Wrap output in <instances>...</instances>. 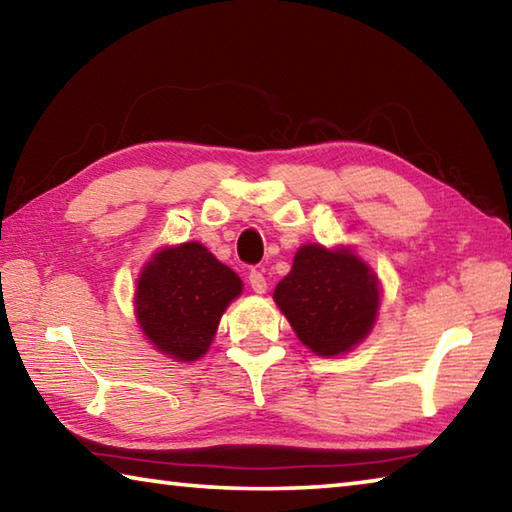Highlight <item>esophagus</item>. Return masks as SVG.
<instances>
[{
    "label": "esophagus",
    "mask_w": 512,
    "mask_h": 512,
    "mask_svg": "<svg viewBox=\"0 0 512 512\" xmlns=\"http://www.w3.org/2000/svg\"><path fill=\"white\" fill-rule=\"evenodd\" d=\"M248 282H250V287H253L255 293H266V277L259 271H250Z\"/></svg>",
    "instance_id": "1"
}]
</instances>
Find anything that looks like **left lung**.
<instances>
[{
  "mask_svg": "<svg viewBox=\"0 0 512 512\" xmlns=\"http://www.w3.org/2000/svg\"><path fill=\"white\" fill-rule=\"evenodd\" d=\"M273 298L311 352L339 357L375 325L379 280L352 250L307 244L298 248Z\"/></svg>",
  "mask_w": 512,
  "mask_h": 512,
  "instance_id": "1",
  "label": "left lung"
}]
</instances>
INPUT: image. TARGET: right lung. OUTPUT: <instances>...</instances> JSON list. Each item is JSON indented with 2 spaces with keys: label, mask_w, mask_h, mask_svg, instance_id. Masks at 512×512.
<instances>
[{
  "label": "right lung",
  "mask_w": 512,
  "mask_h": 512,
  "mask_svg": "<svg viewBox=\"0 0 512 512\" xmlns=\"http://www.w3.org/2000/svg\"><path fill=\"white\" fill-rule=\"evenodd\" d=\"M241 287L239 275L198 241L162 248L137 277V323L155 350L196 361L210 350L223 311Z\"/></svg>",
  "instance_id": "add662e5"
}]
</instances>
